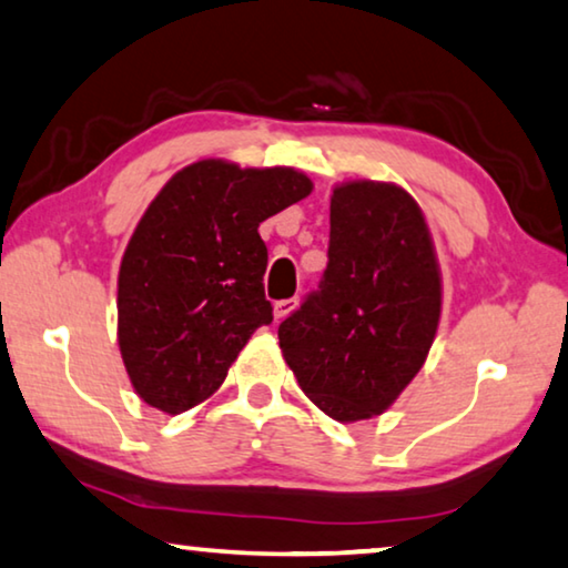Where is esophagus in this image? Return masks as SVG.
<instances>
[{"label":"esophagus","instance_id":"esophagus-1","mask_svg":"<svg viewBox=\"0 0 568 568\" xmlns=\"http://www.w3.org/2000/svg\"><path fill=\"white\" fill-rule=\"evenodd\" d=\"M296 302H300V300H296V296H292V300L276 302V304H274V317H276V322H282V320L286 317V314H290V312L296 307Z\"/></svg>","mask_w":568,"mask_h":568}]
</instances>
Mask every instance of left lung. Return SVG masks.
Masks as SVG:
<instances>
[{"label": "left lung", "instance_id": "left-lung-1", "mask_svg": "<svg viewBox=\"0 0 568 568\" xmlns=\"http://www.w3.org/2000/svg\"><path fill=\"white\" fill-rule=\"evenodd\" d=\"M442 274L422 207L394 182L353 180L329 200L327 268L278 325V347L320 412H386L429 355Z\"/></svg>", "mask_w": 568, "mask_h": 568}]
</instances>
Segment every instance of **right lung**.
I'll return each instance as SVG.
<instances>
[{
	"label": "right lung",
	"mask_w": 568,
	"mask_h": 568,
	"mask_svg": "<svg viewBox=\"0 0 568 568\" xmlns=\"http://www.w3.org/2000/svg\"><path fill=\"white\" fill-rule=\"evenodd\" d=\"M310 193L312 180L292 168L200 160L172 174L119 268V351L139 398L174 416L221 388L248 337L274 320L258 223Z\"/></svg>",
	"instance_id": "add662e5"
}]
</instances>
